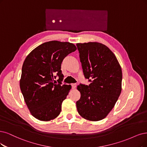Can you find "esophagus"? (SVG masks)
Segmentation results:
<instances>
[{
	"label": "esophagus",
	"mask_w": 147,
	"mask_h": 147,
	"mask_svg": "<svg viewBox=\"0 0 147 147\" xmlns=\"http://www.w3.org/2000/svg\"><path fill=\"white\" fill-rule=\"evenodd\" d=\"M76 86H77V84H76V83L71 84V86H72V88H73V89L76 88Z\"/></svg>",
	"instance_id": "esophagus-1"
}]
</instances>
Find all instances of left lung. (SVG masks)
I'll use <instances>...</instances> for the list:
<instances>
[{"instance_id": "1", "label": "left lung", "mask_w": 147, "mask_h": 147, "mask_svg": "<svg viewBox=\"0 0 147 147\" xmlns=\"http://www.w3.org/2000/svg\"><path fill=\"white\" fill-rule=\"evenodd\" d=\"M85 79L90 84H80V98L76 102L79 115L87 120L104 119L115 106L121 93L122 73L114 53L97 42L77 43Z\"/></svg>"}]
</instances>
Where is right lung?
Here are the masks:
<instances>
[{
  "label": "right lung",
  "instance_id": "add662e5",
  "mask_svg": "<svg viewBox=\"0 0 147 147\" xmlns=\"http://www.w3.org/2000/svg\"><path fill=\"white\" fill-rule=\"evenodd\" d=\"M69 42L53 40L32 50L23 63L20 88L32 116L42 121L57 117L70 85H62L61 64L64 58L76 50ZM59 77L58 82L54 80Z\"/></svg>",
  "mask_w": 147,
  "mask_h": 147
}]
</instances>
